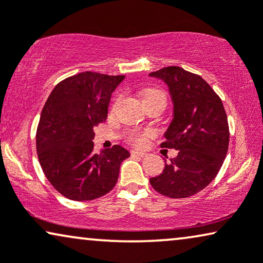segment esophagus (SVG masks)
Returning <instances> with one entry per match:
<instances>
[{"mask_svg":"<svg viewBox=\"0 0 263 263\" xmlns=\"http://www.w3.org/2000/svg\"><path fill=\"white\" fill-rule=\"evenodd\" d=\"M130 155H132V156L142 157V158H144V157H146V153H144V152H139V151H135V149H132V151H130Z\"/></svg>","mask_w":263,"mask_h":263,"instance_id":"34e87169","label":"esophagus"}]
</instances>
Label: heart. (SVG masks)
<instances>
[{
  "label": "heart",
  "mask_w": 263,
  "mask_h": 263,
  "mask_svg": "<svg viewBox=\"0 0 263 263\" xmlns=\"http://www.w3.org/2000/svg\"><path fill=\"white\" fill-rule=\"evenodd\" d=\"M142 100H144V102L155 101V100L166 101V97H165L164 91H162L159 89H152V88H149V89H146V90H144V93H142ZM117 104H118V100L116 101L115 106ZM151 134H152V132H145V133H136L135 132V133H130L128 139L133 145L142 146V145H145L146 140H147V138Z\"/></svg>",
  "instance_id": "1"
}]
</instances>
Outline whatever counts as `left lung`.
I'll list each match as a JSON object with an SVG mask.
<instances>
[{
  "label": "left lung",
  "instance_id": "8db88e82",
  "mask_svg": "<svg viewBox=\"0 0 263 263\" xmlns=\"http://www.w3.org/2000/svg\"><path fill=\"white\" fill-rule=\"evenodd\" d=\"M149 76L165 82L174 105L161 146L179 151L149 183L169 198H186L205 189L222 166L230 142L226 111L219 95L198 74L169 66Z\"/></svg>",
  "mask_w": 263,
  "mask_h": 263
}]
</instances>
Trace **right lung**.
I'll return each mask as SVG.
<instances>
[{
    "instance_id": "right-lung-1",
    "label": "right lung",
    "mask_w": 263,
    "mask_h": 263,
    "mask_svg": "<svg viewBox=\"0 0 263 263\" xmlns=\"http://www.w3.org/2000/svg\"><path fill=\"white\" fill-rule=\"evenodd\" d=\"M125 76L82 72L61 81L47 99L36 133L44 175L66 198L105 196L117 183L129 152L119 145L94 151V127L106 121L111 95Z\"/></svg>"
}]
</instances>
